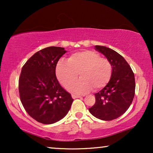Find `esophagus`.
<instances>
[{"instance_id": "esophagus-1", "label": "esophagus", "mask_w": 153, "mask_h": 153, "mask_svg": "<svg viewBox=\"0 0 153 153\" xmlns=\"http://www.w3.org/2000/svg\"><path fill=\"white\" fill-rule=\"evenodd\" d=\"M81 96L80 95H72V97L73 99H76V98H80Z\"/></svg>"}]
</instances>
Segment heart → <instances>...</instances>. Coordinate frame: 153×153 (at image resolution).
<instances>
[{
    "label": "heart",
    "instance_id": "b5f03b06",
    "mask_svg": "<svg viewBox=\"0 0 153 153\" xmlns=\"http://www.w3.org/2000/svg\"><path fill=\"white\" fill-rule=\"evenodd\" d=\"M112 65L106 58L91 51L73 53L67 60H60L56 66V76L65 88H68L76 81L78 74L80 81L70 87L71 91L85 93L104 88L112 76Z\"/></svg>",
    "mask_w": 153,
    "mask_h": 153
}]
</instances>
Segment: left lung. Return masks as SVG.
Instances as JSON below:
<instances>
[{"instance_id": "obj_1", "label": "left lung", "mask_w": 153, "mask_h": 153, "mask_svg": "<svg viewBox=\"0 0 153 153\" xmlns=\"http://www.w3.org/2000/svg\"><path fill=\"white\" fill-rule=\"evenodd\" d=\"M112 65V76L103 89L95 94V103L91 114L102 120H112L124 114L130 106L135 93L134 74L122 56L104 46H95Z\"/></svg>"}]
</instances>
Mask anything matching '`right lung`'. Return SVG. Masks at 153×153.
<instances>
[{"label": "right lung", "mask_w": 153, "mask_h": 153, "mask_svg": "<svg viewBox=\"0 0 153 153\" xmlns=\"http://www.w3.org/2000/svg\"><path fill=\"white\" fill-rule=\"evenodd\" d=\"M65 53L62 47L45 48L31 56L22 69L21 102L29 116L42 124H53L63 118L74 100L56 76L57 62Z\"/></svg>", "instance_id": "1"}]
</instances>
